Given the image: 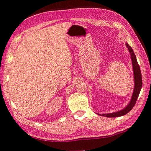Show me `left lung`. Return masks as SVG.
<instances>
[{
	"label": "left lung",
	"mask_w": 151,
	"mask_h": 151,
	"mask_svg": "<svg viewBox=\"0 0 151 151\" xmlns=\"http://www.w3.org/2000/svg\"><path fill=\"white\" fill-rule=\"evenodd\" d=\"M126 45L128 48V49H129L131 55V59H132V65H133L134 82H135V86H134V90L133 92L132 99H131V101L130 102V103L129 104V105H128L124 109H123V110L117 111V112H114V113L104 114L102 115L99 114V115H102V116H104L107 117H117L123 116V115H124L129 113V112L132 110L133 107L135 106L137 99L138 98L141 89H142V73H141L139 65L137 62L136 55L135 54H134L132 49L129 46V45H128L127 43H126Z\"/></svg>",
	"instance_id": "8db88e82"
}]
</instances>
